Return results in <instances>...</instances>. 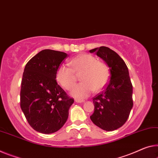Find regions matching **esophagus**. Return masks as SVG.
I'll list each match as a JSON object with an SVG mask.
<instances>
[{"mask_svg": "<svg viewBox=\"0 0 158 158\" xmlns=\"http://www.w3.org/2000/svg\"><path fill=\"white\" fill-rule=\"evenodd\" d=\"M76 102H77V103H82V102H84V100H82V99H76V100H75Z\"/></svg>", "mask_w": 158, "mask_h": 158, "instance_id": "obj_1", "label": "esophagus"}]
</instances>
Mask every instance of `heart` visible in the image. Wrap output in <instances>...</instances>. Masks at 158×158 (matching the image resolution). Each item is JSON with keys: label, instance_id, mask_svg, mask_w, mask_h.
<instances>
[{"label": "heart", "instance_id": "b5f03b06", "mask_svg": "<svg viewBox=\"0 0 158 158\" xmlns=\"http://www.w3.org/2000/svg\"><path fill=\"white\" fill-rule=\"evenodd\" d=\"M70 64L60 65L56 71V80L65 89H70L81 75L82 82L73 87L71 94L76 98L83 99L93 93L99 91L106 85L110 77V70L106 64L98 61L90 54H81L73 59Z\"/></svg>", "mask_w": 158, "mask_h": 158}]
</instances>
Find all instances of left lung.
Returning <instances> with one entry per match:
<instances>
[{"instance_id":"1","label":"left lung","mask_w":158,"mask_h":158,"mask_svg":"<svg viewBox=\"0 0 158 158\" xmlns=\"http://www.w3.org/2000/svg\"><path fill=\"white\" fill-rule=\"evenodd\" d=\"M89 52H95L110 71V81L93 99L94 110L90 119L102 129L111 131L124 124L133 107V86L128 70L123 60L110 48L100 47Z\"/></svg>"}]
</instances>
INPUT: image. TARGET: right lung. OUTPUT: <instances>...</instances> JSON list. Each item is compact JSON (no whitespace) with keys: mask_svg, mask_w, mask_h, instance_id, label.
<instances>
[{"mask_svg":"<svg viewBox=\"0 0 158 158\" xmlns=\"http://www.w3.org/2000/svg\"><path fill=\"white\" fill-rule=\"evenodd\" d=\"M68 54L44 49L26 64L20 89V107L31 127L49 134L66 122L74 99L56 82V71Z\"/></svg>","mask_w":158,"mask_h":158,"instance_id":"right-lung-1","label":"right lung"}]
</instances>
